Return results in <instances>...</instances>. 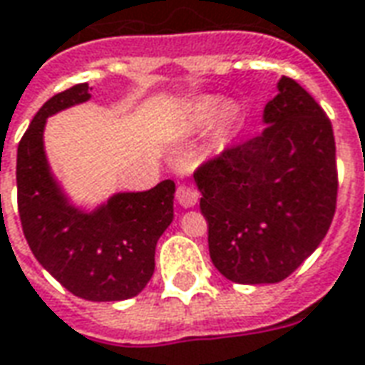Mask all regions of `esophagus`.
I'll list each match as a JSON object with an SVG mask.
<instances>
[{
  "instance_id": "34e87169",
  "label": "esophagus",
  "mask_w": 365,
  "mask_h": 365,
  "mask_svg": "<svg viewBox=\"0 0 365 365\" xmlns=\"http://www.w3.org/2000/svg\"><path fill=\"white\" fill-rule=\"evenodd\" d=\"M175 197H178V203L182 205V207H193L197 200H200V195H197V191L190 187V185H180L178 191H175Z\"/></svg>"
}]
</instances>
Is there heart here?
<instances>
[{
    "instance_id": "heart-1",
    "label": "heart",
    "mask_w": 365,
    "mask_h": 365,
    "mask_svg": "<svg viewBox=\"0 0 365 365\" xmlns=\"http://www.w3.org/2000/svg\"><path fill=\"white\" fill-rule=\"evenodd\" d=\"M219 118V128L223 130L227 126V112L225 101L217 96H201L191 104L190 110L185 114V130L190 132H201Z\"/></svg>"
}]
</instances>
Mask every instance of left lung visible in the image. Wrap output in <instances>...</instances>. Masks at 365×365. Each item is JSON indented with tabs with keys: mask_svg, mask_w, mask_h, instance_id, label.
Listing matches in <instances>:
<instances>
[{
	"mask_svg": "<svg viewBox=\"0 0 365 365\" xmlns=\"http://www.w3.org/2000/svg\"><path fill=\"white\" fill-rule=\"evenodd\" d=\"M262 112L259 136L197 168L211 261L239 284L280 282L330 229L338 174L332 124L289 76Z\"/></svg>",
	"mask_w": 365,
	"mask_h": 365,
	"instance_id": "8db88e82",
	"label": "left lung"
}]
</instances>
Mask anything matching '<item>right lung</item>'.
Listing matches in <instances>:
<instances>
[{
	"mask_svg": "<svg viewBox=\"0 0 365 365\" xmlns=\"http://www.w3.org/2000/svg\"><path fill=\"white\" fill-rule=\"evenodd\" d=\"M91 98L81 83L43 104L17 148L23 235L43 269L75 297L110 302L136 297L154 274L156 243L174 221L175 183L114 193L93 211L75 207L45 154L47 118Z\"/></svg>",
	"mask_w": 365,
	"mask_h": 365,
	"instance_id": "add662e5",
	"label": "right lung"
}]
</instances>
